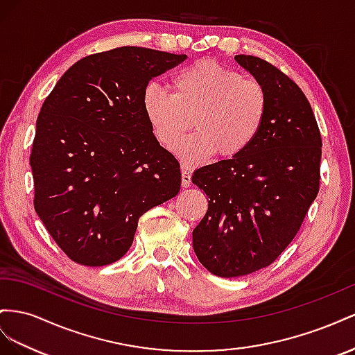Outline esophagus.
I'll use <instances>...</instances> for the list:
<instances>
[{"mask_svg": "<svg viewBox=\"0 0 355 355\" xmlns=\"http://www.w3.org/2000/svg\"><path fill=\"white\" fill-rule=\"evenodd\" d=\"M181 181H183V187H189L191 184V174L189 169L181 171Z\"/></svg>", "mask_w": 355, "mask_h": 355, "instance_id": "34e87169", "label": "esophagus"}]
</instances>
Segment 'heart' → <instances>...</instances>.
I'll return each instance as SVG.
<instances>
[{
    "label": "heart",
    "mask_w": 355,
    "mask_h": 355,
    "mask_svg": "<svg viewBox=\"0 0 355 355\" xmlns=\"http://www.w3.org/2000/svg\"><path fill=\"white\" fill-rule=\"evenodd\" d=\"M172 94L150 83L143 94V110L159 143L178 148L187 165H196L214 153L232 159L247 151L259 138L269 111L266 87L259 80L204 59L180 68L171 77Z\"/></svg>",
    "instance_id": "heart-1"
}]
</instances>
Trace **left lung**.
Segmentation results:
<instances>
[{"label": "left lung", "mask_w": 355, "mask_h": 355, "mask_svg": "<svg viewBox=\"0 0 355 355\" xmlns=\"http://www.w3.org/2000/svg\"><path fill=\"white\" fill-rule=\"evenodd\" d=\"M235 59L266 87L269 111L247 151L191 177L208 199L193 248L202 265L221 278L248 275L275 261L320 190L322 141L305 94L265 59Z\"/></svg>", "instance_id": "obj_1"}]
</instances>
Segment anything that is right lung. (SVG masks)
Instances as JSON below:
<instances>
[{"mask_svg":"<svg viewBox=\"0 0 355 355\" xmlns=\"http://www.w3.org/2000/svg\"><path fill=\"white\" fill-rule=\"evenodd\" d=\"M186 58L134 46L89 55L44 99L29 157L34 208L78 265L123 257L139 217L180 191V164L156 139L143 94Z\"/></svg>","mask_w":355,"mask_h":355,"instance_id":"add662e5","label":"right lung"}]
</instances>
